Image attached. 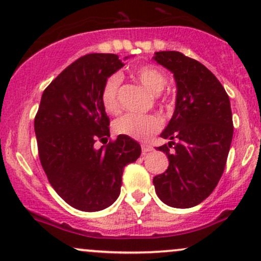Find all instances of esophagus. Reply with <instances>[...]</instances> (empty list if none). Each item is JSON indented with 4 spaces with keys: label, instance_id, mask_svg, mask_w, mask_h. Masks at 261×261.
Masks as SVG:
<instances>
[{
    "label": "esophagus",
    "instance_id": "1",
    "mask_svg": "<svg viewBox=\"0 0 261 261\" xmlns=\"http://www.w3.org/2000/svg\"><path fill=\"white\" fill-rule=\"evenodd\" d=\"M153 151V147H152L151 145H146V143H143L142 145V154L146 155L148 153V152Z\"/></svg>",
    "mask_w": 261,
    "mask_h": 261
}]
</instances>
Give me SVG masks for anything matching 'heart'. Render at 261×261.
<instances>
[{
    "label": "heart",
    "instance_id": "heart-1",
    "mask_svg": "<svg viewBox=\"0 0 261 261\" xmlns=\"http://www.w3.org/2000/svg\"><path fill=\"white\" fill-rule=\"evenodd\" d=\"M135 76L148 91L160 93L167 85L166 74L152 65H145L135 70ZM120 76L112 74L106 80L101 88L100 99L104 109L114 114L119 110V86ZM162 128V119L155 114L128 113L114 121V131L118 135H124L131 139L145 141Z\"/></svg>",
    "mask_w": 261,
    "mask_h": 261
}]
</instances>
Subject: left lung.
Returning a JSON list of instances; mask_svg holds the SVG:
<instances>
[{"label":"left lung","mask_w":261,"mask_h":261,"mask_svg":"<svg viewBox=\"0 0 261 261\" xmlns=\"http://www.w3.org/2000/svg\"><path fill=\"white\" fill-rule=\"evenodd\" d=\"M153 59L174 74L175 109L158 147L168 169L153 178L155 193L166 205L189 208L214 191L226 167L233 137L229 97L214 73L179 51L155 53ZM173 151L170 152V148Z\"/></svg>","instance_id":"left-lung-1"}]
</instances>
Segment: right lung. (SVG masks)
I'll use <instances>...</instances> for the list:
<instances>
[{
    "label": "right lung",
    "mask_w": 261,
    "mask_h": 261,
    "mask_svg": "<svg viewBox=\"0 0 261 261\" xmlns=\"http://www.w3.org/2000/svg\"><path fill=\"white\" fill-rule=\"evenodd\" d=\"M122 66L114 54L82 56L46 87L35 116L45 174L56 193L81 211H100L114 203L120 194L124 167L141 154L139 142L124 135L94 147L97 140L110 137L101 88Z\"/></svg>",
    "instance_id": "right-lung-1"
}]
</instances>
